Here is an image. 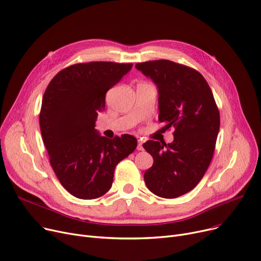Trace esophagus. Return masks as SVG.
<instances>
[{"instance_id": "34e87169", "label": "esophagus", "mask_w": 261, "mask_h": 261, "mask_svg": "<svg viewBox=\"0 0 261 261\" xmlns=\"http://www.w3.org/2000/svg\"><path fill=\"white\" fill-rule=\"evenodd\" d=\"M137 150H138V151H143V150H144L142 141H138V144H137Z\"/></svg>"}]
</instances>
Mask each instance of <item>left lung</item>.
I'll use <instances>...</instances> for the list:
<instances>
[{"label":"left lung","instance_id":"left-lung-1","mask_svg":"<svg viewBox=\"0 0 261 261\" xmlns=\"http://www.w3.org/2000/svg\"><path fill=\"white\" fill-rule=\"evenodd\" d=\"M159 89V120L173 127L170 144L143 145L153 158L144 179L163 198H176L193 190L209 167L219 131V111L212 90L195 69L168 60L135 65Z\"/></svg>","mask_w":261,"mask_h":261}]
</instances>
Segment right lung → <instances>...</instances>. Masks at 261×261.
I'll list each match as a JSON object with an SVG mask.
<instances>
[{
    "mask_svg": "<svg viewBox=\"0 0 261 261\" xmlns=\"http://www.w3.org/2000/svg\"><path fill=\"white\" fill-rule=\"evenodd\" d=\"M131 68L132 64L112 62L74 64L52 79L44 93L40 128L50 165L62 186L77 198L107 193L116 165L136 149L132 135L110 140L94 129L107 91Z\"/></svg>",
    "mask_w": 261,
    "mask_h": 261,
    "instance_id": "add662e5",
    "label": "right lung"
}]
</instances>
